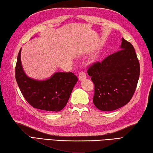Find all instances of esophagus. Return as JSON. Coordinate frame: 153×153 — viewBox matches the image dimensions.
<instances>
[{
    "label": "esophagus",
    "instance_id": "1",
    "mask_svg": "<svg viewBox=\"0 0 153 153\" xmlns=\"http://www.w3.org/2000/svg\"><path fill=\"white\" fill-rule=\"evenodd\" d=\"M87 78V75L84 72H81L79 74V79L80 81H82V80L85 79Z\"/></svg>",
    "mask_w": 153,
    "mask_h": 153
}]
</instances>
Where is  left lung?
<instances>
[{"label": "left lung", "instance_id": "8db88e82", "mask_svg": "<svg viewBox=\"0 0 153 153\" xmlns=\"http://www.w3.org/2000/svg\"><path fill=\"white\" fill-rule=\"evenodd\" d=\"M120 49L87 71L95 85L94 104L100 111H112L126 105L138 82L140 64L133 45L122 38Z\"/></svg>", "mask_w": 153, "mask_h": 153}]
</instances>
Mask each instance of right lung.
Instances as JSON below:
<instances>
[{
    "mask_svg": "<svg viewBox=\"0 0 153 153\" xmlns=\"http://www.w3.org/2000/svg\"><path fill=\"white\" fill-rule=\"evenodd\" d=\"M21 50L17 56L16 79L26 101L35 108L58 112L66 106L78 79L72 72H57L45 80H36L25 73L21 62Z\"/></svg>",
    "mask_w": 153,
    "mask_h": 153,
    "instance_id": "add662e5",
    "label": "right lung"
}]
</instances>
